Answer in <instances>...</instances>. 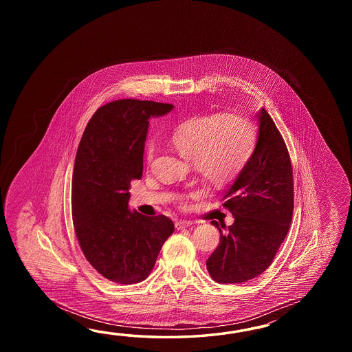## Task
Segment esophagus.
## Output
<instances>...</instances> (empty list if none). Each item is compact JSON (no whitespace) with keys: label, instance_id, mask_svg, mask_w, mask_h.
<instances>
[{"label":"esophagus","instance_id":"34e87169","mask_svg":"<svg viewBox=\"0 0 352 352\" xmlns=\"http://www.w3.org/2000/svg\"><path fill=\"white\" fill-rule=\"evenodd\" d=\"M191 225H192V223H191V221H187V220H179V221L175 223V226H176L177 230L185 229V228H188V226H191Z\"/></svg>","mask_w":352,"mask_h":352}]
</instances>
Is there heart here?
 <instances>
[{"label": "heart", "instance_id": "1", "mask_svg": "<svg viewBox=\"0 0 352 352\" xmlns=\"http://www.w3.org/2000/svg\"><path fill=\"white\" fill-rule=\"evenodd\" d=\"M258 135L250 120L235 113H212L181 122L170 135V144L181 157L194 162L202 179L223 186L236 179L249 164ZM153 148L144 152L148 164Z\"/></svg>", "mask_w": 352, "mask_h": 352}]
</instances>
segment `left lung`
<instances>
[{
  "mask_svg": "<svg viewBox=\"0 0 352 352\" xmlns=\"http://www.w3.org/2000/svg\"><path fill=\"white\" fill-rule=\"evenodd\" d=\"M259 133L249 164L225 194L234 224L219 228L220 243L206 261L221 285L243 283L270 267L292 221L293 170L285 140L268 112L258 113Z\"/></svg>",
  "mask_w": 352,
  "mask_h": 352,
  "instance_id": "1",
  "label": "left lung"
}]
</instances>
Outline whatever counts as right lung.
<instances>
[{"label":"right lung","mask_w":352,"mask_h":352,"mask_svg":"<svg viewBox=\"0 0 352 352\" xmlns=\"http://www.w3.org/2000/svg\"><path fill=\"white\" fill-rule=\"evenodd\" d=\"M173 104L120 99L94 113L75 156L72 214L76 239L99 274L120 285L150 276L158 253L175 232L173 220L128 209L129 187L143 173L151 117Z\"/></svg>","instance_id":"1"}]
</instances>
